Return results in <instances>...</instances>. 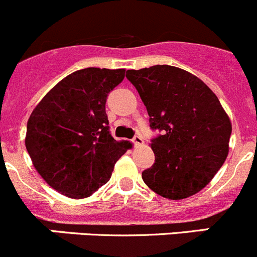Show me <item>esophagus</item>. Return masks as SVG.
<instances>
[{
	"label": "esophagus",
	"mask_w": 257,
	"mask_h": 257,
	"mask_svg": "<svg viewBox=\"0 0 257 257\" xmlns=\"http://www.w3.org/2000/svg\"><path fill=\"white\" fill-rule=\"evenodd\" d=\"M132 143L134 146H142L143 145V138L141 136H134L133 140H132Z\"/></svg>",
	"instance_id": "obj_1"
}]
</instances>
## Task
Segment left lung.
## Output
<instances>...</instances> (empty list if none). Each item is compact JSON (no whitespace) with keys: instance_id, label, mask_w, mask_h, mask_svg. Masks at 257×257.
Masks as SVG:
<instances>
[{"instance_id":"obj_1","label":"left lung","mask_w":257,"mask_h":257,"mask_svg":"<svg viewBox=\"0 0 257 257\" xmlns=\"http://www.w3.org/2000/svg\"><path fill=\"white\" fill-rule=\"evenodd\" d=\"M150 115L155 164L142 172L158 195L180 200L205 188L226 161L232 125L212 90L172 66L128 69Z\"/></svg>"}]
</instances>
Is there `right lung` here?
<instances>
[{"instance_id": "1", "label": "right lung", "mask_w": 257, "mask_h": 257, "mask_svg": "<svg viewBox=\"0 0 257 257\" xmlns=\"http://www.w3.org/2000/svg\"><path fill=\"white\" fill-rule=\"evenodd\" d=\"M125 69L90 68L68 74L37 105L26 125L25 146L49 186L72 199L92 195L111 177L129 142L110 134L107 95Z\"/></svg>"}]
</instances>
